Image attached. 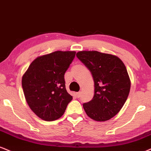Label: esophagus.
<instances>
[{
  "label": "esophagus",
  "mask_w": 151,
  "mask_h": 151,
  "mask_svg": "<svg viewBox=\"0 0 151 151\" xmlns=\"http://www.w3.org/2000/svg\"><path fill=\"white\" fill-rule=\"evenodd\" d=\"M81 92H77V93H76V95H77V98H80L81 97Z\"/></svg>",
  "instance_id": "obj_1"
}]
</instances>
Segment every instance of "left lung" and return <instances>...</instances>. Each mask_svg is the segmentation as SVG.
I'll return each mask as SVG.
<instances>
[{
    "label": "left lung",
    "mask_w": 151,
    "mask_h": 151,
    "mask_svg": "<svg viewBox=\"0 0 151 151\" xmlns=\"http://www.w3.org/2000/svg\"><path fill=\"white\" fill-rule=\"evenodd\" d=\"M77 57L89 70L94 96L83 103L86 115L97 122L109 120L120 111L130 91L131 81L123 62L116 55L96 50H82Z\"/></svg>",
    "instance_id": "1"
}]
</instances>
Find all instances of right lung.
<instances>
[{
    "label": "right lung",
    "instance_id": "right-lung-1",
    "mask_svg": "<svg viewBox=\"0 0 151 151\" xmlns=\"http://www.w3.org/2000/svg\"><path fill=\"white\" fill-rule=\"evenodd\" d=\"M75 51H58L39 56L23 74L22 85L31 110L41 119L60 118L72 100L65 88L64 75Z\"/></svg>",
    "mask_w": 151,
    "mask_h": 151
}]
</instances>
